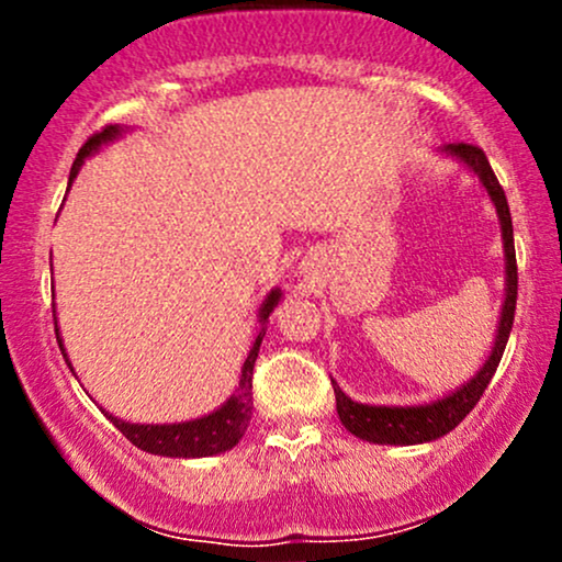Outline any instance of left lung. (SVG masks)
<instances>
[{
  "label": "left lung",
  "instance_id": "obj_1",
  "mask_svg": "<svg viewBox=\"0 0 562 562\" xmlns=\"http://www.w3.org/2000/svg\"><path fill=\"white\" fill-rule=\"evenodd\" d=\"M451 156L460 160L479 173L483 187L492 195L496 214L502 222V240H505V256H507V295L505 306H502V319L499 330H496V344L492 348V357L483 364V370L470 380L468 385H462L460 391L451 393L447 398H438L434 404L423 406H367L357 404L346 396L338 385L333 383L335 391V406H338L340 423L346 425L357 438L372 443H423L441 438L449 430H454L465 417L473 412V406L481 402L483 391L492 383L496 367H499L502 353H505L509 330H513V317H515V303H518V263H515V243H513V218H509V205L502 190L499 179L492 171L486 153L479 145H468V142H451L447 145Z\"/></svg>",
  "mask_w": 562,
  "mask_h": 562
}]
</instances>
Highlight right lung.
<instances>
[{
	"label": "right lung",
	"instance_id": "right-lung-1",
	"mask_svg": "<svg viewBox=\"0 0 562 562\" xmlns=\"http://www.w3.org/2000/svg\"><path fill=\"white\" fill-rule=\"evenodd\" d=\"M119 132H121L119 126H105L102 132L92 134V137L83 142L79 156L74 160V169H70V179L79 173V166L83 164V158H87L97 145L113 139ZM277 301H280V290H272L269 299L263 301L261 306V319H267L269 314H272ZM263 333L267 330L261 327L259 338H256L248 359H245L237 393L222 406V409H216L214 415L200 417V420H190V423H179V425H132V423L119 420V417L113 415H108V420H111L115 428H119L121 434L134 443V447H139L142 451H150V454L209 457V454H218V451L232 449L243 438L250 420V409H254V364H256V357H259ZM55 335H57V344H60L57 322H55ZM60 351L63 357H66V348H63V344H60Z\"/></svg>",
	"mask_w": 562,
	"mask_h": 562
}]
</instances>
